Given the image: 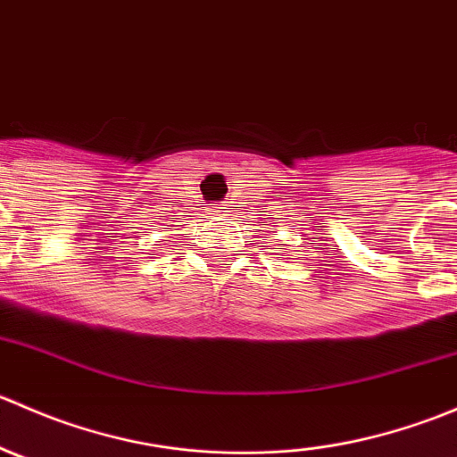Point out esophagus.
<instances>
[{
    "label": "esophagus",
    "mask_w": 457,
    "mask_h": 457,
    "mask_svg": "<svg viewBox=\"0 0 457 457\" xmlns=\"http://www.w3.org/2000/svg\"><path fill=\"white\" fill-rule=\"evenodd\" d=\"M228 212H229V205H228V203H220V205L219 207H216V214H228Z\"/></svg>",
    "instance_id": "34e87169"
}]
</instances>
